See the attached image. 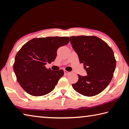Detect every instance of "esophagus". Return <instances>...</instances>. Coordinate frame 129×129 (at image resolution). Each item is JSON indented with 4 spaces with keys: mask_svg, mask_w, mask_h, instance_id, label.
<instances>
[{
    "mask_svg": "<svg viewBox=\"0 0 129 129\" xmlns=\"http://www.w3.org/2000/svg\"><path fill=\"white\" fill-rule=\"evenodd\" d=\"M64 74H66V75H69V74H70V72L67 71H66V70H64Z\"/></svg>",
    "mask_w": 129,
    "mask_h": 129,
    "instance_id": "34e87169",
    "label": "esophagus"
}]
</instances>
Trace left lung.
<instances>
[{"instance_id":"left-lung-1","label":"left lung","mask_w":129,"mask_h":129,"mask_svg":"<svg viewBox=\"0 0 129 129\" xmlns=\"http://www.w3.org/2000/svg\"><path fill=\"white\" fill-rule=\"evenodd\" d=\"M70 39L87 74L85 76L78 75V81L72 86L84 96L97 95L107 88L113 76L116 66L113 51L96 36H71Z\"/></svg>"}]
</instances>
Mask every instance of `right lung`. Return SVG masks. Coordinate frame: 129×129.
Wrapping results in <instances>:
<instances>
[{"label": "right lung", "instance_id": "add662e5", "mask_svg": "<svg viewBox=\"0 0 129 129\" xmlns=\"http://www.w3.org/2000/svg\"><path fill=\"white\" fill-rule=\"evenodd\" d=\"M69 42V37H48L33 38L22 46L16 55L13 70L25 91L41 96L53 91L64 71H53L45 65L54 61L59 47Z\"/></svg>", "mask_w": 129, "mask_h": 129}]
</instances>
